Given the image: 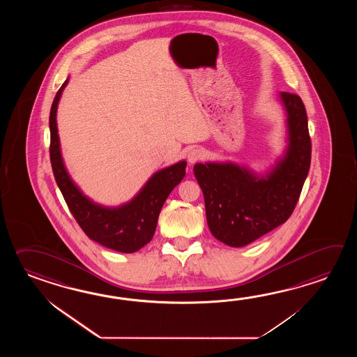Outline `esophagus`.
<instances>
[{
  "label": "esophagus",
  "mask_w": 357,
  "mask_h": 357,
  "mask_svg": "<svg viewBox=\"0 0 357 357\" xmlns=\"http://www.w3.org/2000/svg\"><path fill=\"white\" fill-rule=\"evenodd\" d=\"M202 157H203V152L199 148H191L188 152V162L190 165L197 163V160H202Z\"/></svg>",
  "instance_id": "1"
}]
</instances>
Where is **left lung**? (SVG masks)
<instances>
[{"label": "left lung", "mask_w": 357, "mask_h": 357, "mask_svg": "<svg viewBox=\"0 0 357 357\" xmlns=\"http://www.w3.org/2000/svg\"><path fill=\"white\" fill-rule=\"evenodd\" d=\"M286 114V148L264 174L235 162L194 166L203 190L208 227L231 248H243L283 225L294 212L309 174L311 142L301 98L280 93Z\"/></svg>", "instance_id": "obj_1"}]
</instances>
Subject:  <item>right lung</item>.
Listing matches in <instances>:
<instances>
[{
  "label": "right lung",
  "mask_w": 357,
  "mask_h": 357,
  "mask_svg": "<svg viewBox=\"0 0 357 357\" xmlns=\"http://www.w3.org/2000/svg\"><path fill=\"white\" fill-rule=\"evenodd\" d=\"M68 77L57 91L50 114V157L54 178L63 199L85 235L99 245L120 252H135L149 243L168 195L186 175V160L162 168L145 182L135 197L119 206H106L86 197L68 175L61 153L57 107Z\"/></svg>",
  "instance_id": "right-lung-1"
}]
</instances>
